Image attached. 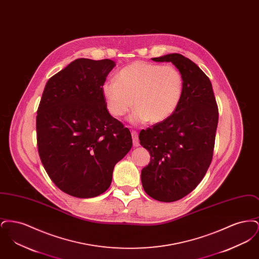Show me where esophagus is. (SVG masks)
Segmentation results:
<instances>
[{"label": "esophagus", "mask_w": 259, "mask_h": 259, "mask_svg": "<svg viewBox=\"0 0 259 259\" xmlns=\"http://www.w3.org/2000/svg\"><path fill=\"white\" fill-rule=\"evenodd\" d=\"M131 135H132V139H133V145L135 147H139L140 146V142H139V139H138V133L136 131H132Z\"/></svg>", "instance_id": "esophagus-1"}]
</instances>
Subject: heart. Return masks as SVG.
<instances>
[{"label": "heart", "mask_w": 259, "mask_h": 259, "mask_svg": "<svg viewBox=\"0 0 259 259\" xmlns=\"http://www.w3.org/2000/svg\"><path fill=\"white\" fill-rule=\"evenodd\" d=\"M185 80L172 65L162 66L148 62H134L102 85L107 110L120 117L132 107L133 124L160 123L177 111L184 94Z\"/></svg>", "instance_id": "1"}]
</instances>
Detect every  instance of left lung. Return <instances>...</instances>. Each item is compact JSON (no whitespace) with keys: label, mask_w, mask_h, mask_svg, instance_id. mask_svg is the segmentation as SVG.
Instances as JSON below:
<instances>
[{"label":"left lung","mask_w":259,"mask_h":259,"mask_svg":"<svg viewBox=\"0 0 259 259\" xmlns=\"http://www.w3.org/2000/svg\"><path fill=\"white\" fill-rule=\"evenodd\" d=\"M152 60L172 62L184 76L185 89L172 116L140 132V144L150 154L141 180L150 197L175 202L195 189L209 169L219 109L209 77L194 62L179 53Z\"/></svg>","instance_id":"1"}]
</instances>
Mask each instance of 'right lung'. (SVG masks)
<instances>
[{
    "label": "right lung",
    "mask_w": 259,
    "mask_h": 259,
    "mask_svg": "<svg viewBox=\"0 0 259 259\" xmlns=\"http://www.w3.org/2000/svg\"><path fill=\"white\" fill-rule=\"evenodd\" d=\"M115 66L79 58L47 82L37 111V150L51 181L77 198L96 197L132 148L128 128L107 110L102 85Z\"/></svg>",
    "instance_id": "add662e5"
}]
</instances>
